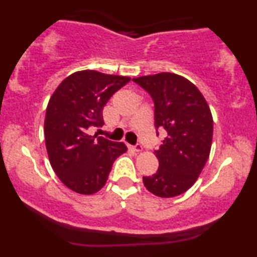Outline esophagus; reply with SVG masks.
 Returning <instances> with one entry per match:
<instances>
[{
	"label": "esophagus",
	"instance_id": "obj_1",
	"mask_svg": "<svg viewBox=\"0 0 257 257\" xmlns=\"http://www.w3.org/2000/svg\"><path fill=\"white\" fill-rule=\"evenodd\" d=\"M131 150H133V151H135V152H141L143 151V146H141L140 144H137V145L131 146Z\"/></svg>",
	"mask_w": 257,
	"mask_h": 257
}]
</instances>
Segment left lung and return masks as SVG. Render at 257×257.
Instances as JSON below:
<instances>
[{
	"instance_id": "1",
	"label": "left lung",
	"mask_w": 257,
	"mask_h": 257,
	"mask_svg": "<svg viewBox=\"0 0 257 257\" xmlns=\"http://www.w3.org/2000/svg\"><path fill=\"white\" fill-rule=\"evenodd\" d=\"M133 81L151 95L156 129L167 133L155 150L157 173L144 176V185L162 198L179 196L196 182L209 158L213 140L210 108L198 88L175 73L161 72Z\"/></svg>"
}]
</instances>
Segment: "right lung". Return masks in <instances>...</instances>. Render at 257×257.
Returning a JSON list of instances; mask_svg holds the SVG:
<instances>
[{
	"mask_svg": "<svg viewBox=\"0 0 257 257\" xmlns=\"http://www.w3.org/2000/svg\"><path fill=\"white\" fill-rule=\"evenodd\" d=\"M131 81L129 77L84 70L70 75L49 99L44 139L51 166L61 182L79 194L104 187L113 162L126 151L90 126H102V110L110 98Z\"/></svg>",
	"mask_w": 257,
	"mask_h": 257,
	"instance_id": "right-lung-1",
	"label": "right lung"
}]
</instances>
